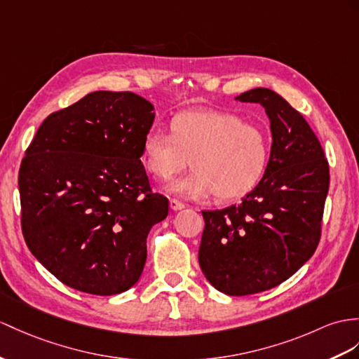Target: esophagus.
<instances>
[{
    "mask_svg": "<svg viewBox=\"0 0 359 359\" xmlns=\"http://www.w3.org/2000/svg\"><path fill=\"white\" fill-rule=\"evenodd\" d=\"M186 205H184V203H181L180 199H175V198H172L170 199V208L172 210H175V212H177V210H181V208H184Z\"/></svg>",
    "mask_w": 359,
    "mask_h": 359,
    "instance_id": "obj_1",
    "label": "esophagus"
}]
</instances>
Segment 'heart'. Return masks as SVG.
Masks as SVG:
<instances>
[{
    "instance_id": "b5f03b06",
    "label": "heart",
    "mask_w": 359,
    "mask_h": 359,
    "mask_svg": "<svg viewBox=\"0 0 359 359\" xmlns=\"http://www.w3.org/2000/svg\"><path fill=\"white\" fill-rule=\"evenodd\" d=\"M169 135L147 134L142 144L143 168L169 181L187 169L195 172L170 187L177 194L219 203L245 198L257 187L271 156L268 130L229 111L189 109L170 117Z\"/></svg>"
}]
</instances>
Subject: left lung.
<instances>
[{"label":"left lung","mask_w":359,"mask_h":359,"mask_svg":"<svg viewBox=\"0 0 359 359\" xmlns=\"http://www.w3.org/2000/svg\"><path fill=\"white\" fill-rule=\"evenodd\" d=\"M239 102L265 108L273 144L264 178L242 203L203 212L199 266L226 295H250L287 280L316 252L329 190V163L316 133L268 88Z\"/></svg>","instance_id":"obj_1"}]
</instances>
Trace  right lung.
<instances>
[{
  "label": "right lung",
  "instance_id": "1",
  "mask_svg": "<svg viewBox=\"0 0 359 359\" xmlns=\"http://www.w3.org/2000/svg\"><path fill=\"white\" fill-rule=\"evenodd\" d=\"M154 107L129 91H95L42 121L21 161V229L57 280L94 295L128 291L146 238L165 219L140 160Z\"/></svg>",
  "mask_w": 359,
  "mask_h": 359
}]
</instances>
